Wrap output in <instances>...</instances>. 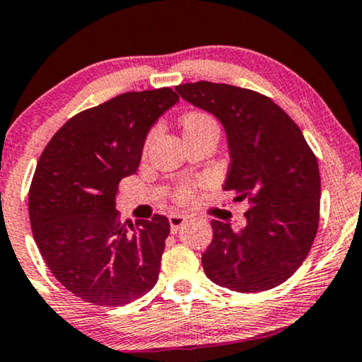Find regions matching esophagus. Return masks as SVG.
Wrapping results in <instances>:
<instances>
[{"label":"esophagus","instance_id":"1","mask_svg":"<svg viewBox=\"0 0 362 362\" xmlns=\"http://www.w3.org/2000/svg\"><path fill=\"white\" fill-rule=\"evenodd\" d=\"M168 222H170V228H172V234H177L182 227L189 222V217L182 214H170L168 215Z\"/></svg>","mask_w":362,"mask_h":362}]
</instances>
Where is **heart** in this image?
Listing matches in <instances>:
<instances>
[{"label": "heart", "mask_w": 362, "mask_h": 362, "mask_svg": "<svg viewBox=\"0 0 362 362\" xmlns=\"http://www.w3.org/2000/svg\"><path fill=\"white\" fill-rule=\"evenodd\" d=\"M182 127H184V134H192V132L204 130V128H207V127H215V122L212 117L207 115V113L194 112V113H189V115H185L184 118H182ZM153 134L155 132H152V134L148 135L147 145H145V147H148ZM192 194H194V185L182 184L175 192V199L178 200V202H189V200L192 199Z\"/></svg>", "instance_id": "1"}]
</instances>
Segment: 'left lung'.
Instances as JSON below:
<instances>
[{
    "label": "left lung",
    "instance_id": "8db88e82",
    "mask_svg": "<svg viewBox=\"0 0 362 362\" xmlns=\"http://www.w3.org/2000/svg\"><path fill=\"white\" fill-rule=\"evenodd\" d=\"M178 95L223 125L230 167L223 190L245 200V227L212 221L202 254L217 286L260 292L286 282L308 257L319 226L321 175L300 128L271 98L234 85L197 81Z\"/></svg>",
    "mask_w": 362,
    "mask_h": 362
}]
</instances>
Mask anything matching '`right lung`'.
<instances>
[{
	"instance_id": "obj_1",
	"label": "right lung",
	"mask_w": 362,
	"mask_h": 362,
	"mask_svg": "<svg viewBox=\"0 0 362 362\" xmlns=\"http://www.w3.org/2000/svg\"><path fill=\"white\" fill-rule=\"evenodd\" d=\"M177 102L172 88L122 93L70 118L41 153L28 195L35 242L57 281L86 303L125 305L157 284L168 218L122 222L115 197Z\"/></svg>"
}]
</instances>
